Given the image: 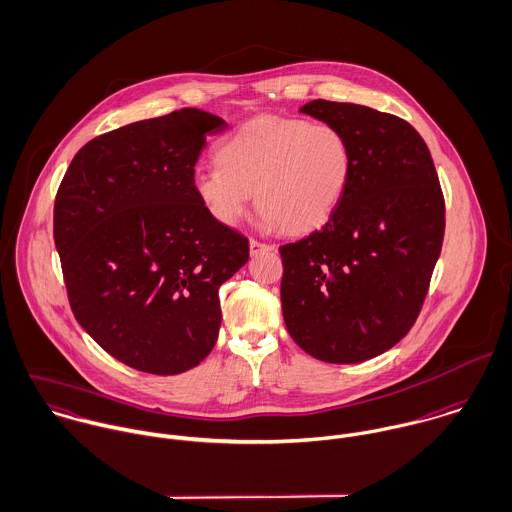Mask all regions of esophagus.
<instances>
[{
	"label": "esophagus",
	"instance_id": "1",
	"mask_svg": "<svg viewBox=\"0 0 512 512\" xmlns=\"http://www.w3.org/2000/svg\"><path fill=\"white\" fill-rule=\"evenodd\" d=\"M275 245H269V243H263V241H257V239H249V251L251 255H259L263 251H273Z\"/></svg>",
	"mask_w": 512,
	"mask_h": 512
}]
</instances>
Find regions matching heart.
Segmentation results:
<instances>
[{"label":"heart","instance_id":"1","mask_svg":"<svg viewBox=\"0 0 512 512\" xmlns=\"http://www.w3.org/2000/svg\"><path fill=\"white\" fill-rule=\"evenodd\" d=\"M217 160L196 170L194 190L219 223H239L255 194L263 223L291 233L324 225L352 174L348 138L303 118L247 120L219 146Z\"/></svg>","mask_w":512,"mask_h":512}]
</instances>
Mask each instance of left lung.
<instances>
[{"mask_svg": "<svg viewBox=\"0 0 512 512\" xmlns=\"http://www.w3.org/2000/svg\"><path fill=\"white\" fill-rule=\"evenodd\" d=\"M352 148L348 188L322 229L281 245L283 318L312 358L358 364L396 346L423 307L445 233L427 144L400 116L310 101Z\"/></svg>", "mask_w": 512, "mask_h": 512, "instance_id": "8db88e82", "label": "left lung"}]
</instances>
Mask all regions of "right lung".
Wrapping results in <instances>:
<instances>
[{"instance_id": "obj_1", "label": "right lung", "mask_w": 512, "mask_h": 512, "mask_svg": "<svg viewBox=\"0 0 512 512\" xmlns=\"http://www.w3.org/2000/svg\"><path fill=\"white\" fill-rule=\"evenodd\" d=\"M227 122L200 108L140 120L87 142L55 198L53 237L77 322L112 358L174 376L211 352L219 287L249 241L194 190L205 136Z\"/></svg>"}]
</instances>
